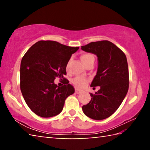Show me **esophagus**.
I'll return each instance as SVG.
<instances>
[{
    "instance_id": "obj_1",
    "label": "esophagus",
    "mask_w": 150,
    "mask_h": 150,
    "mask_svg": "<svg viewBox=\"0 0 150 150\" xmlns=\"http://www.w3.org/2000/svg\"><path fill=\"white\" fill-rule=\"evenodd\" d=\"M81 92H82V91H81L80 89H78V88H75V93L77 94H80Z\"/></svg>"
}]
</instances>
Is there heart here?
Here are the masks:
<instances>
[{"label":"heart","instance_id":"b5f03b06","mask_svg":"<svg viewBox=\"0 0 150 150\" xmlns=\"http://www.w3.org/2000/svg\"><path fill=\"white\" fill-rule=\"evenodd\" d=\"M81 59L83 63H84V65L86 63L89 62L91 59L95 60V57H94L92 54H84L81 56ZM69 67V64L67 65V69ZM73 83L75 85L77 86L79 88H83L85 87L86 85H87L88 81L85 77H75L74 79L73 80Z\"/></svg>","mask_w":150,"mask_h":150}]
</instances>
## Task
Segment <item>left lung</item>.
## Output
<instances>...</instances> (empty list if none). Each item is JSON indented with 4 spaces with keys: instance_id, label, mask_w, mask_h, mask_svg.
Segmentation results:
<instances>
[{
    "instance_id": "8db88e82",
    "label": "left lung",
    "mask_w": 150,
    "mask_h": 150,
    "mask_svg": "<svg viewBox=\"0 0 150 150\" xmlns=\"http://www.w3.org/2000/svg\"><path fill=\"white\" fill-rule=\"evenodd\" d=\"M81 50L97 56L96 75L91 87L99 86L91 100L83 105L85 115L93 120H103L110 116L122 103L128 91L129 73L125 54L107 40L91 42Z\"/></svg>"
}]
</instances>
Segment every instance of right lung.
<instances>
[{"mask_svg": "<svg viewBox=\"0 0 150 150\" xmlns=\"http://www.w3.org/2000/svg\"><path fill=\"white\" fill-rule=\"evenodd\" d=\"M79 47L55 41H39L32 45L20 64V90L28 107L43 118L55 116L62 111L65 100L75 89L63 78L72 54ZM57 76L64 79V85L54 84Z\"/></svg>", "mask_w": 150, "mask_h": 150, "instance_id": "1", "label": "right lung"}]
</instances>
